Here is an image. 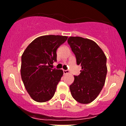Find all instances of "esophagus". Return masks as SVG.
<instances>
[{"label": "esophagus", "mask_w": 126, "mask_h": 126, "mask_svg": "<svg viewBox=\"0 0 126 126\" xmlns=\"http://www.w3.org/2000/svg\"><path fill=\"white\" fill-rule=\"evenodd\" d=\"M63 74H66L69 73V71L68 70H63Z\"/></svg>", "instance_id": "34e87169"}]
</instances>
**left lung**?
Wrapping results in <instances>:
<instances>
[{"mask_svg":"<svg viewBox=\"0 0 126 126\" xmlns=\"http://www.w3.org/2000/svg\"><path fill=\"white\" fill-rule=\"evenodd\" d=\"M68 44L74 53L76 63L82 70L70 85L71 94L80 103H91L104 86L107 74V57L102 48L92 40L69 37Z\"/></svg>","mask_w":126,"mask_h":126,"instance_id":"left-lung-1","label":"left lung"}]
</instances>
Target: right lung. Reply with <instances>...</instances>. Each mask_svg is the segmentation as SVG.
<instances>
[{"label": "right lung", "mask_w": 126, "mask_h": 126, "mask_svg": "<svg viewBox=\"0 0 126 126\" xmlns=\"http://www.w3.org/2000/svg\"><path fill=\"white\" fill-rule=\"evenodd\" d=\"M67 36L39 37L27 47L21 56V76L29 95L37 102H46L54 95L63 74L62 69L50 68L57 62V50Z\"/></svg>", "instance_id": "obj_1"}]
</instances>
